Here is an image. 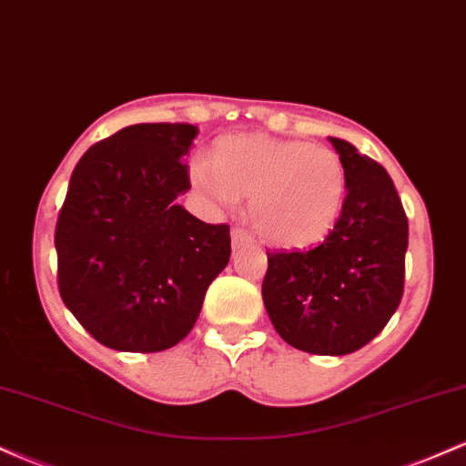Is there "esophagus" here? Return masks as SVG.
Wrapping results in <instances>:
<instances>
[{
    "instance_id": "obj_1",
    "label": "esophagus",
    "mask_w": 466,
    "mask_h": 466,
    "mask_svg": "<svg viewBox=\"0 0 466 466\" xmlns=\"http://www.w3.org/2000/svg\"><path fill=\"white\" fill-rule=\"evenodd\" d=\"M232 245L234 248H243V245H248V243H251V237H249V232L248 229H243V228H232Z\"/></svg>"
}]
</instances>
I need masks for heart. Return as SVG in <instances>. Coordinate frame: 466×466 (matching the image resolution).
Segmentation results:
<instances>
[{"label": "heart", "instance_id": "heart-1", "mask_svg": "<svg viewBox=\"0 0 466 466\" xmlns=\"http://www.w3.org/2000/svg\"><path fill=\"white\" fill-rule=\"evenodd\" d=\"M190 181L221 206L249 197L254 228L280 248H307L322 240L346 197V168L333 148L260 133L218 140L212 162L190 164Z\"/></svg>", "mask_w": 466, "mask_h": 466}]
</instances>
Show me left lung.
<instances>
[{
  "mask_svg": "<svg viewBox=\"0 0 466 466\" xmlns=\"http://www.w3.org/2000/svg\"><path fill=\"white\" fill-rule=\"evenodd\" d=\"M346 199L318 248L267 251L263 302L278 335L311 355H349L374 339L403 298L408 217L388 170L329 137Z\"/></svg>",
  "mask_w": 466,
  "mask_h": 466,
  "instance_id": "obj_1",
  "label": "left lung"
}]
</instances>
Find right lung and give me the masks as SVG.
<instances>
[{
    "label": "right lung",
    "instance_id": "right-lung-1",
    "mask_svg": "<svg viewBox=\"0 0 466 466\" xmlns=\"http://www.w3.org/2000/svg\"><path fill=\"white\" fill-rule=\"evenodd\" d=\"M199 129L133 125L78 159L58 212V293L106 349L159 352L179 344L226 269L229 226H210L177 203L190 188Z\"/></svg>",
    "mask_w": 466,
    "mask_h": 466
}]
</instances>
